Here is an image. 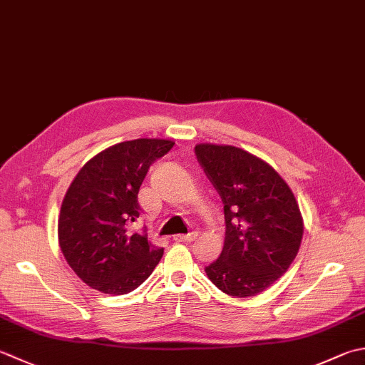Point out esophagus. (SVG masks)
<instances>
[{"instance_id":"34e87169","label":"esophagus","mask_w":365,"mask_h":365,"mask_svg":"<svg viewBox=\"0 0 365 365\" xmlns=\"http://www.w3.org/2000/svg\"><path fill=\"white\" fill-rule=\"evenodd\" d=\"M196 237H197V232L192 231L188 234H177V235H174V240L175 242H192Z\"/></svg>"}]
</instances>
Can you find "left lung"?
Wrapping results in <instances>:
<instances>
[{
	"mask_svg": "<svg viewBox=\"0 0 365 365\" xmlns=\"http://www.w3.org/2000/svg\"><path fill=\"white\" fill-rule=\"evenodd\" d=\"M196 158L225 205L223 252L205 267L226 294H259L287 272L304 223L287 182L267 163L232 145L199 144Z\"/></svg>",
	"mask_w": 365,
	"mask_h": 365,
	"instance_id": "1",
	"label": "left lung"
}]
</instances>
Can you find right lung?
Segmentation results:
<instances>
[{"instance_id": "right-lung-1", "label": "right lung", "mask_w": 365, "mask_h": 365, "mask_svg": "<svg viewBox=\"0 0 365 365\" xmlns=\"http://www.w3.org/2000/svg\"><path fill=\"white\" fill-rule=\"evenodd\" d=\"M173 140L135 139L98 153L71 183L58 218V240L71 269L104 294H128L152 275L163 248L145 230L134 231L140 215L138 195L152 164Z\"/></svg>"}]
</instances>
